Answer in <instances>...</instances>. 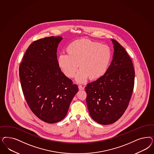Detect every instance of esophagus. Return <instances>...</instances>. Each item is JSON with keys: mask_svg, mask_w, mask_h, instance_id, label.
Listing matches in <instances>:
<instances>
[{"mask_svg": "<svg viewBox=\"0 0 154 154\" xmlns=\"http://www.w3.org/2000/svg\"><path fill=\"white\" fill-rule=\"evenodd\" d=\"M78 88H79V90H83V89H85V87L82 86V85H79L78 86Z\"/></svg>", "mask_w": 154, "mask_h": 154, "instance_id": "obj_1", "label": "esophagus"}]
</instances>
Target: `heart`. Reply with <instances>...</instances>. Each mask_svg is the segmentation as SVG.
Returning <instances> with one entry per match:
<instances>
[{
	"label": "heart",
	"instance_id": "heart-1",
	"mask_svg": "<svg viewBox=\"0 0 154 154\" xmlns=\"http://www.w3.org/2000/svg\"><path fill=\"white\" fill-rule=\"evenodd\" d=\"M69 53L62 52L58 63L65 74L69 78L76 75L78 82L84 83L89 77L99 78L104 74L111 59L112 51L108 45L87 39L76 40L69 44Z\"/></svg>",
	"mask_w": 154,
	"mask_h": 154
}]
</instances>
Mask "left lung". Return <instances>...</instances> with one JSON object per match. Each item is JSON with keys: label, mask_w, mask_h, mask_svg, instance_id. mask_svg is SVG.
<instances>
[{"label": "left lung", "mask_w": 154, "mask_h": 154, "mask_svg": "<svg viewBox=\"0 0 154 154\" xmlns=\"http://www.w3.org/2000/svg\"><path fill=\"white\" fill-rule=\"evenodd\" d=\"M112 41L114 53L109 68L104 75L85 87L89 114L101 125L113 124L123 115L134 89L132 60L122 45Z\"/></svg>", "instance_id": "obj_1"}]
</instances>
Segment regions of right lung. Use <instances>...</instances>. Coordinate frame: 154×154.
<instances>
[{
	"mask_svg": "<svg viewBox=\"0 0 154 154\" xmlns=\"http://www.w3.org/2000/svg\"><path fill=\"white\" fill-rule=\"evenodd\" d=\"M62 39L51 36L35 41L26 50L19 67L27 104L39 119L49 124L65 118L79 90L60 69L57 51Z\"/></svg>",
	"mask_w": 154,
	"mask_h": 154,
	"instance_id": "obj_1",
	"label": "right lung"
}]
</instances>
